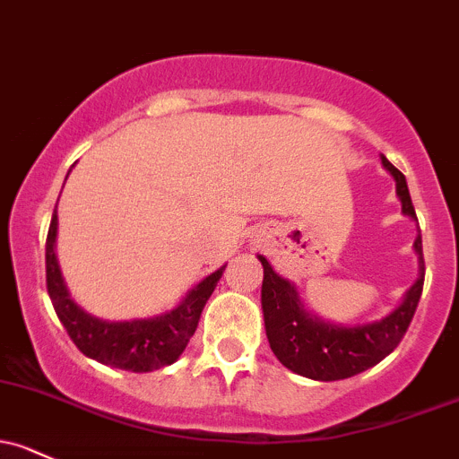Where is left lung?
<instances>
[{"instance_id":"1","label":"left lung","mask_w":459,"mask_h":459,"mask_svg":"<svg viewBox=\"0 0 459 459\" xmlns=\"http://www.w3.org/2000/svg\"><path fill=\"white\" fill-rule=\"evenodd\" d=\"M380 162L395 180V193L403 204V213L418 221L404 176L383 153H380ZM413 250L418 255L420 274H418L416 283L404 292L400 306H395L387 316L378 318V321L356 323V325L325 321L307 310L294 283L279 277L268 259L264 255H257L264 266V323H266L270 350L274 351L279 363L294 374L327 383V380H343L360 374L392 354L416 315L422 294L424 259L420 235L413 242Z\"/></svg>"}]
</instances>
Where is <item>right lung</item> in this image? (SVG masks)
Returning <instances> with one entry per match:
<instances>
[{
  "instance_id": "1",
  "label": "right lung",
  "mask_w": 459,
  "mask_h": 459,
  "mask_svg": "<svg viewBox=\"0 0 459 459\" xmlns=\"http://www.w3.org/2000/svg\"><path fill=\"white\" fill-rule=\"evenodd\" d=\"M56 229L59 217L52 213L46 239V283L56 316L74 341V345L96 363L127 371H153L176 363L195 332L202 307L213 294L226 266L217 268L209 277L191 288L171 310L147 318L108 321L85 312L70 297L59 259H56Z\"/></svg>"
}]
</instances>
